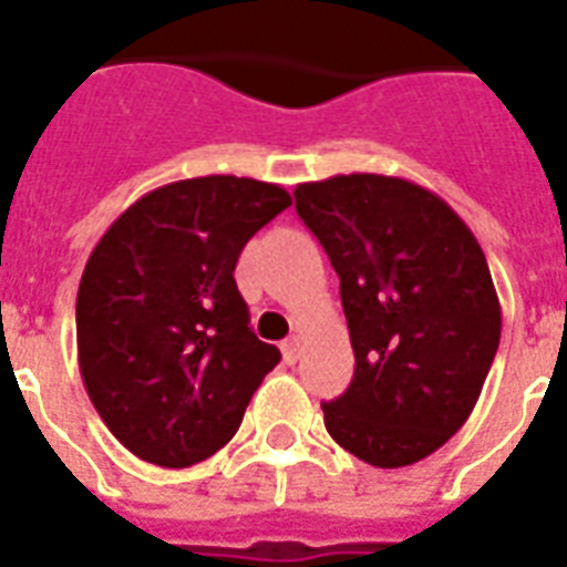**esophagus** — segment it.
<instances>
[{"instance_id": "obj_1", "label": "esophagus", "mask_w": 567, "mask_h": 567, "mask_svg": "<svg viewBox=\"0 0 567 567\" xmlns=\"http://www.w3.org/2000/svg\"><path fill=\"white\" fill-rule=\"evenodd\" d=\"M282 359H285V364H293L297 359H300V341H297V338H288V341H282Z\"/></svg>"}]
</instances>
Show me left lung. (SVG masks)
Listing matches in <instances>:
<instances>
[{
  "mask_svg": "<svg viewBox=\"0 0 567 567\" xmlns=\"http://www.w3.org/2000/svg\"><path fill=\"white\" fill-rule=\"evenodd\" d=\"M293 196L341 279L355 353L323 423L368 465H414L471 417L501 344L483 247L441 196L396 176H332Z\"/></svg>",
  "mask_w": 567,
  "mask_h": 567,
  "instance_id": "8db88e82",
  "label": "left lung"
}]
</instances>
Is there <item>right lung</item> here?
<instances>
[{
	"mask_svg": "<svg viewBox=\"0 0 567 567\" xmlns=\"http://www.w3.org/2000/svg\"><path fill=\"white\" fill-rule=\"evenodd\" d=\"M288 205L270 182H171L128 205L93 247L75 297L79 371L137 458L188 467L217 453L282 359L249 329L231 274Z\"/></svg>",
	"mask_w": 567,
	"mask_h": 567,
	"instance_id": "obj_1",
	"label": "right lung"
}]
</instances>
